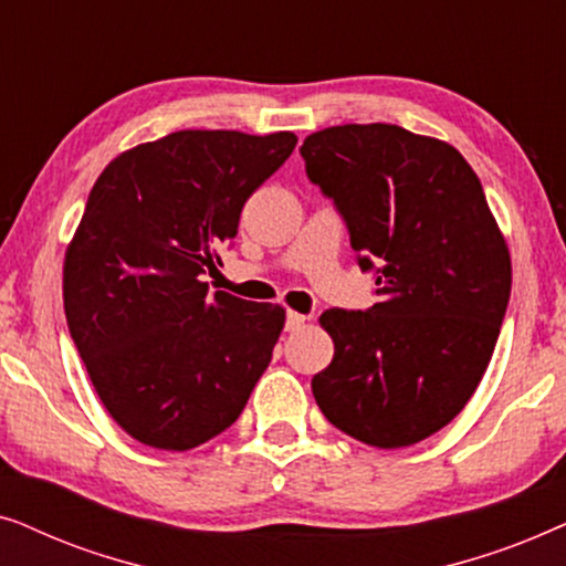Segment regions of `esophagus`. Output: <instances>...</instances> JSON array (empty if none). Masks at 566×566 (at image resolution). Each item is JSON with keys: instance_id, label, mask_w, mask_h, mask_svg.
<instances>
[{"instance_id": "esophagus-1", "label": "esophagus", "mask_w": 566, "mask_h": 566, "mask_svg": "<svg viewBox=\"0 0 566 566\" xmlns=\"http://www.w3.org/2000/svg\"><path fill=\"white\" fill-rule=\"evenodd\" d=\"M304 322H306L304 314L289 312V314H285V332H296V329H301V327H304Z\"/></svg>"}]
</instances>
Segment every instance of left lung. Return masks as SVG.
Masks as SVG:
<instances>
[{
	"instance_id": "1",
	"label": "left lung",
	"mask_w": 566,
	"mask_h": 566,
	"mask_svg": "<svg viewBox=\"0 0 566 566\" xmlns=\"http://www.w3.org/2000/svg\"><path fill=\"white\" fill-rule=\"evenodd\" d=\"M301 157L378 296L322 314L335 358L312 378L316 405L360 443H420L467 407L507 312L513 268L482 182L451 144L389 123L316 130Z\"/></svg>"
}]
</instances>
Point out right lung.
Returning a JSON list of instances; mask_svg holds the SVG:
<instances>
[{
	"instance_id": "1",
	"label": "right lung",
	"mask_w": 566,
	"mask_h": 566,
	"mask_svg": "<svg viewBox=\"0 0 566 566\" xmlns=\"http://www.w3.org/2000/svg\"><path fill=\"white\" fill-rule=\"evenodd\" d=\"M296 142L289 130H177L97 177L66 250L64 312L97 397L138 443H206L265 374L285 312L211 293L203 275Z\"/></svg>"
}]
</instances>
